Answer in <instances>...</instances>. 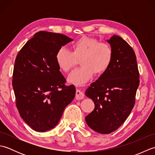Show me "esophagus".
<instances>
[{
	"instance_id": "34e87169",
	"label": "esophagus",
	"mask_w": 155,
	"mask_h": 155,
	"mask_svg": "<svg viewBox=\"0 0 155 155\" xmlns=\"http://www.w3.org/2000/svg\"><path fill=\"white\" fill-rule=\"evenodd\" d=\"M75 98H76V99L78 100V101L83 99V98H84V94L82 93V92L80 90L77 89V91H76Z\"/></svg>"
}]
</instances>
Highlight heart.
I'll use <instances>...</instances> for the list:
<instances>
[{
    "label": "heart",
    "mask_w": 155,
    "mask_h": 155,
    "mask_svg": "<svg viewBox=\"0 0 155 155\" xmlns=\"http://www.w3.org/2000/svg\"><path fill=\"white\" fill-rule=\"evenodd\" d=\"M72 51L61 47L56 53V62L58 68L68 72L81 59V67L74 69L68 74V83L82 86L89 81L95 73L103 74L113 62V51L110 45L94 38L83 37L71 46Z\"/></svg>",
    "instance_id": "1"
}]
</instances>
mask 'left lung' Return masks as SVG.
Listing matches in <instances>:
<instances>
[{
  "label": "left lung",
  "mask_w": 155,
  "mask_h": 155,
  "mask_svg": "<svg viewBox=\"0 0 155 155\" xmlns=\"http://www.w3.org/2000/svg\"><path fill=\"white\" fill-rule=\"evenodd\" d=\"M107 41L113 48V62L85 92L95 106L85 120L91 129L101 134L113 132L124 123L135 103L140 81L132 47L117 35Z\"/></svg>",
  "instance_id": "8db88e82"
}]
</instances>
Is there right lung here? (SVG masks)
Returning <instances> with one entry per match:
<instances>
[{"mask_svg":"<svg viewBox=\"0 0 155 155\" xmlns=\"http://www.w3.org/2000/svg\"><path fill=\"white\" fill-rule=\"evenodd\" d=\"M72 41L62 34L39 31L16 56L12 75L16 107L23 120L37 132L57 126L74 98L75 87L64 84L55 58L58 49Z\"/></svg>","mask_w":155,"mask_h":155,"instance_id":"add662e5","label":"right lung"}]
</instances>
